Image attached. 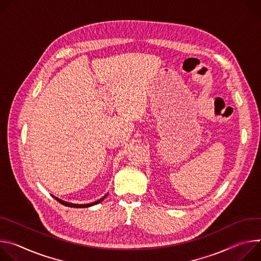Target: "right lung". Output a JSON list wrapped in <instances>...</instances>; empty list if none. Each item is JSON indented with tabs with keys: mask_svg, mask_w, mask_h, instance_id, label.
I'll use <instances>...</instances> for the list:
<instances>
[{
	"mask_svg": "<svg viewBox=\"0 0 261 261\" xmlns=\"http://www.w3.org/2000/svg\"><path fill=\"white\" fill-rule=\"evenodd\" d=\"M53 197H54L58 202H60L61 204H63V205H65V206H68V207H75V208H85V207H90V206H92V205H95V204L99 203V202H101V201L107 197V195L103 196L102 198H100L99 200L93 202V203H89V204H74V203H69V202L63 201V200H61V199H59V198H57V197H55V196H53Z\"/></svg>",
	"mask_w": 261,
	"mask_h": 261,
	"instance_id": "1",
	"label": "right lung"
}]
</instances>
